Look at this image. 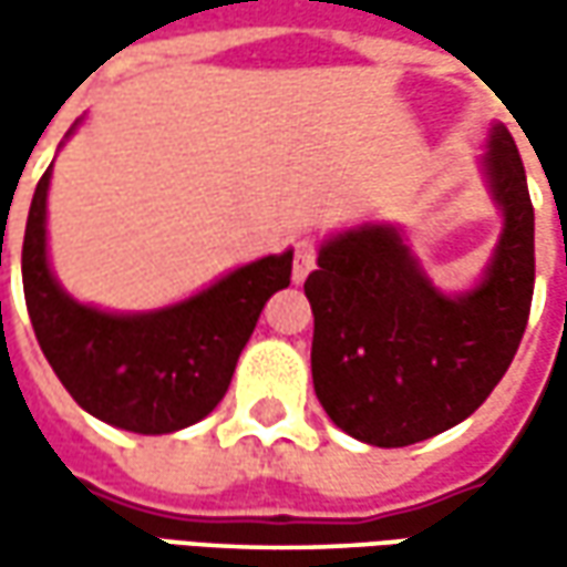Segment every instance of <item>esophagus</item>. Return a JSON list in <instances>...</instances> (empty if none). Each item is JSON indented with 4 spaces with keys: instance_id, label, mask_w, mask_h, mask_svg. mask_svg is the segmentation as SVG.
<instances>
[{
    "instance_id": "34e87169",
    "label": "esophagus",
    "mask_w": 567,
    "mask_h": 567,
    "mask_svg": "<svg viewBox=\"0 0 567 567\" xmlns=\"http://www.w3.org/2000/svg\"><path fill=\"white\" fill-rule=\"evenodd\" d=\"M316 258H318V249L312 239H299L293 246V284H302L309 271L316 268Z\"/></svg>"
}]
</instances>
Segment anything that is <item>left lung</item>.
I'll return each instance as SVG.
<instances>
[{
  "instance_id": "obj_1",
  "label": "left lung",
  "mask_w": 567,
  "mask_h": 567,
  "mask_svg": "<svg viewBox=\"0 0 567 567\" xmlns=\"http://www.w3.org/2000/svg\"><path fill=\"white\" fill-rule=\"evenodd\" d=\"M483 166L505 224L470 293L435 290L388 224L328 239L306 280L318 401L365 445H416L467 420L520 347L534 299V205L505 125H492Z\"/></svg>"
}]
</instances>
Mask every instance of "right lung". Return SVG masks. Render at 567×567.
<instances>
[{"label":"right lung","mask_w":567,"mask_h":567,"mask_svg":"<svg viewBox=\"0 0 567 567\" xmlns=\"http://www.w3.org/2000/svg\"><path fill=\"white\" fill-rule=\"evenodd\" d=\"M50 176L53 164L37 183L21 249L28 316L43 357L78 406L116 429L164 435L205 420L224 401L265 302L290 287L293 251L243 265L157 312H103L72 299L50 271Z\"/></svg>","instance_id":"1"}]
</instances>
